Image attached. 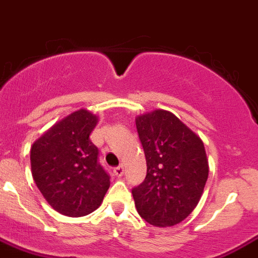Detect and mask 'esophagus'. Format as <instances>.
<instances>
[{
	"label": "esophagus",
	"mask_w": 258,
	"mask_h": 258,
	"mask_svg": "<svg viewBox=\"0 0 258 258\" xmlns=\"http://www.w3.org/2000/svg\"><path fill=\"white\" fill-rule=\"evenodd\" d=\"M114 174L116 175V176H123V174H124V166L123 165H119V166H116V168H114Z\"/></svg>",
	"instance_id": "34e87169"
}]
</instances>
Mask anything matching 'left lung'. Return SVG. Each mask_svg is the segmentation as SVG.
I'll list each match as a JSON object with an SVG mask.
<instances>
[{
	"mask_svg": "<svg viewBox=\"0 0 258 258\" xmlns=\"http://www.w3.org/2000/svg\"><path fill=\"white\" fill-rule=\"evenodd\" d=\"M147 159L145 180L132 190L140 216L150 225L180 224L194 211L209 176L205 147L196 133L164 109L135 118Z\"/></svg>",
	"mask_w": 258,
	"mask_h": 258,
	"instance_id": "1",
	"label": "left lung"
}]
</instances>
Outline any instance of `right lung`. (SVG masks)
<instances>
[{
  "label": "right lung",
  "instance_id": "obj_1",
  "mask_svg": "<svg viewBox=\"0 0 258 258\" xmlns=\"http://www.w3.org/2000/svg\"><path fill=\"white\" fill-rule=\"evenodd\" d=\"M98 115L79 109L57 121L31 147V170L47 203L70 217L89 215L102 204L109 175L98 163L89 135Z\"/></svg>",
  "mask_w": 258,
  "mask_h": 258
}]
</instances>
